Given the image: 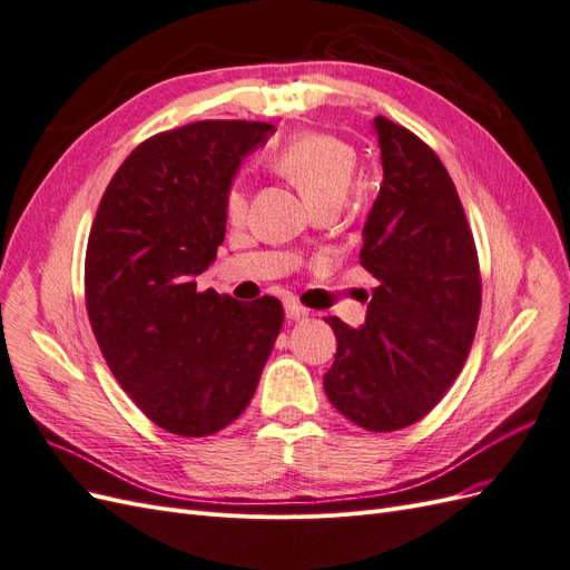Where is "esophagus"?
Segmentation results:
<instances>
[{
	"label": "esophagus",
	"mask_w": 570,
	"mask_h": 570,
	"mask_svg": "<svg viewBox=\"0 0 570 570\" xmlns=\"http://www.w3.org/2000/svg\"><path fill=\"white\" fill-rule=\"evenodd\" d=\"M285 316H287L289 321H304V318L308 316V308H304V306H299V304H295V302H287V304H285Z\"/></svg>",
	"instance_id": "34e87169"
}]
</instances>
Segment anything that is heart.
Here are the masks:
<instances>
[{
    "instance_id": "b5f03b06",
    "label": "heart",
    "mask_w": 570,
    "mask_h": 570,
    "mask_svg": "<svg viewBox=\"0 0 570 570\" xmlns=\"http://www.w3.org/2000/svg\"><path fill=\"white\" fill-rule=\"evenodd\" d=\"M356 164V149L327 132H302L273 154V168L299 189L312 209L344 202ZM226 216L230 223H243L247 216V195L239 187H233L226 197Z\"/></svg>"
}]
</instances>
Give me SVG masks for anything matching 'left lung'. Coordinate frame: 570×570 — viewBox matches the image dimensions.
<instances>
[{
  "instance_id": "8db88e82",
  "label": "left lung",
  "mask_w": 570,
  "mask_h": 570,
  "mask_svg": "<svg viewBox=\"0 0 570 570\" xmlns=\"http://www.w3.org/2000/svg\"><path fill=\"white\" fill-rule=\"evenodd\" d=\"M373 128L383 183L358 258L377 287L361 327L325 318L337 354L323 387L344 419L392 433L421 421L461 373L480 316V268L438 154L385 116Z\"/></svg>"
}]
</instances>
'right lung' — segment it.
I'll list each match as a JSON object with an SVG mask.
<instances>
[{
	"label": "right lung",
	"mask_w": 570,
	"mask_h": 570,
	"mask_svg": "<svg viewBox=\"0 0 570 570\" xmlns=\"http://www.w3.org/2000/svg\"><path fill=\"white\" fill-rule=\"evenodd\" d=\"M273 130L256 120H197L154 135L99 202L85 254L92 333L120 387L174 435L230 425L283 327L275 297L245 304L195 283L226 237L239 164Z\"/></svg>",
	"instance_id": "right-lung-1"
}]
</instances>
